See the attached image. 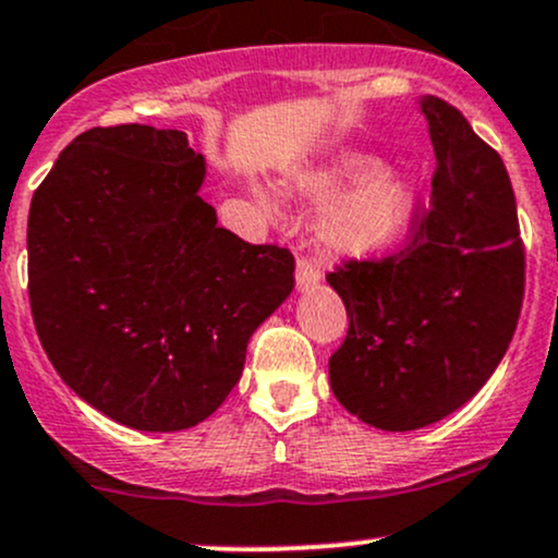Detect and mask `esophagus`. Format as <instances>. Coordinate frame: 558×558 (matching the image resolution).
I'll return each instance as SVG.
<instances>
[{"instance_id": "esophagus-1", "label": "esophagus", "mask_w": 558, "mask_h": 558, "mask_svg": "<svg viewBox=\"0 0 558 558\" xmlns=\"http://www.w3.org/2000/svg\"><path fill=\"white\" fill-rule=\"evenodd\" d=\"M322 281V268L308 258H298V268H295V284L300 292H308L313 287H318Z\"/></svg>"}]
</instances>
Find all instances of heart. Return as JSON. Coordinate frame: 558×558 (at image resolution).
<instances>
[{
    "mask_svg": "<svg viewBox=\"0 0 558 558\" xmlns=\"http://www.w3.org/2000/svg\"><path fill=\"white\" fill-rule=\"evenodd\" d=\"M279 192L287 199L322 205L313 236L324 250L348 258L379 253L398 242L418 199L414 179L379 168V158L363 153H337L300 166L279 179ZM250 195L263 216H277L271 197L258 190Z\"/></svg>",
    "mask_w": 558,
    "mask_h": 558,
    "instance_id": "1",
    "label": "heart"
}]
</instances>
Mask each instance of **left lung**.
<instances>
[{"label": "left lung", "instance_id": "left-lung-1", "mask_svg": "<svg viewBox=\"0 0 558 558\" xmlns=\"http://www.w3.org/2000/svg\"><path fill=\"white\" fill-rule=\"evenodd\" d=\"M437 171L414 240L385 260L329 274L348 337L329 385L353 416L385 432L422 429L482 390L514 337L524 295L517 199L504 160L459 110L418 99Z\"/></svg>", "mask_w": 558, "mask_h": 558}]
</instances>
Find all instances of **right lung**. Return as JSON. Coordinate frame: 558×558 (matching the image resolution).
I'll use <instances>...</instances> for the list:
<instances>
[{"mask_svg": "<svg viewBox=\"0 0 558 558\" xmlns=\"http://www.w3.org/2000/svg\"><path fill=\"white\" fill-rule=\"evenodd\" d=\"M184 131L89 129L28 213V298L60 379L142 432L208 418L253 331L290 298L295 258L218 227Z\"/></svg>", "mask_w": 558, "mask_h": 558, "instance_id": "1", "label": "right lung"}]
</instances>
